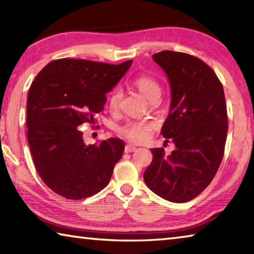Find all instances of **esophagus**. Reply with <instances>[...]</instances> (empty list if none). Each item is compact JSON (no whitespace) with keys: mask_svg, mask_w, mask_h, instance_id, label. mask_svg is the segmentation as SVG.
<instances>
[{"mask_svg":"<svg viewBox=\"0 0 254 254\" xmlns=\"http://www.w3.org/2000/svg\"><path fill=\"white\" fill-rule=\"evenodd\" d=\"M135 150H136L135 145H133V144H127L126 148H124V152H126V153H130V152L135 151Z\"/></svg>","mask_w":254,"mask_h":254,"instance_id":"obj_1","label":"esophagus"}]
</instances>
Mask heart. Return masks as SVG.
<instances>
[{
	"instance_id": "obj_1",
	"label": "heart",
	"mask_w": 254,
	"mask_h": 254,
	"mask_svg": "<svg viewBox=\"0 0 254 254\" xmlns=\"http://www.w3.org/2000/svg\"><path fill=\"white\" fill-rule=\"evenodd\" d=\"M135 87L150 101L157 100L160 96L161 88L157 79L151 76H139L133 81ZM122 98V92L120 88H114L109 96V106L112 111L118 110ZM156 128V124L147 120H132L118 128V133L127 140L134 143H142L151 136Z\"/></svg>"
}]
</instances>
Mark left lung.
Listing matches in <instances>:
<instances>
[{
    "mask_svg": "<svg viewBox=\"0 0 254 254\" xmlns=\"http://www.w3.org/2000/svg\"><path fill=\"white\" fill-rule=\"evenodd\" d=\"M152 58L170 83V110L161 134L176 149L169 156L163 148L151 149L143 179L161 198L186 203L208 186L224 156L229 127L224 89L212 68L194 56L165 50Z\"/></svg>",
    "mask_w": 254,
    "mask_h": 254,
    "instance_id": "obj_1",
    "label": "left lung"
}]
</instances>
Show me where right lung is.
<instances>
[{
    "instance_id": "add662e5",
    "label": "right lung",
    "mask_w": 254,
    "mask_h": 254,
    "mask_svg": "<svg viewBox=\"0 0 254 254\" xmlns=\"http://www.w3.org/2000/svg\"><path fill=\"white\" fill-rule=\"evenodd\" d=\"M85 59L53 60L37 75L28 93L27 136L33 163L44 183L67 199L101 191L121 159L124 143L110 137L85 144L79 126L96 123L109 93L130 68Z\"/></svg>"
}]
</instances>
